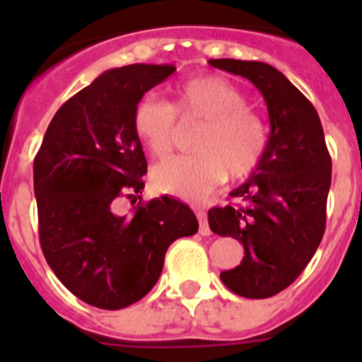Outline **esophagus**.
<instances>
[{
	"label": "esophagus",
	"mask_w": 362,
	"mask_h": 362,
	"mask_svg": "<svg viewBox=\"0 0 362 362\" xmlns=\"http://www.w3.org/2000/svg\"><path fill=\"white\" fill-rule=\"evenodd\" d=\"M196 216L197 219H199V233L201 235H210V226H209V221H206V214H204V210L201 209H196Z\"/></svg>",
	"instance_id": "esophagus-1"
}]
</instances>
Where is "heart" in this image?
<instances>
[{
    "label": "heart",
    "instance_id": "1",
    "mask_svg": "<svg viewBox=\"0 0 362 362\" xmlns=\"http://www.w3.org/2000/svg\"><path fill=\"white\" fill-rule=\"evenodd\" d=\"M201 123L192 139L196 153L166 159L152 168V183L172 196L197 201L232 181L248 179L268 150L267 123L228 79L199 76L174 90V103L145 94L134 107L132 129L153 158H165L177 139V119Z\"/></svg>",
    "mask_w": 362,
    "mask_h": 362
}]
</instances>
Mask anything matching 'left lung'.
I'll use <instances>...</instances> for the list:
<instances>
[{"label": "left lung", "instance_id": "obj_1", "mask_svg": "<svg viewBox=\"0 0 362 362\" xmlns=\"http://www.w3.org/2000/svg\"><path fill=\"white\" fill-rule=\"evenodd\" d=\"M209 63L250 79L268 107L272 132L264 161L230 192L232 203L209 210L210 230L245 246L241 264L221 272V281L238 296L267 299L288 288L317 250L332 158L317 110L279 70L241 59Z\"/></svg>", "mask_w": 362, "mask_h": 362}]
</instances>
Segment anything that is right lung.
Returning <instances> with one entry per match:
<instances>
[{
  "mask_svg": "<svg viewBox=\"0 0 362 362\" xmlns=\"http://www.w3.org/2000/svg\"><path fill=\"white\" fill-rule=\"evenodd\" d=\"M174 65L103 72L62 105L34 158L40 245L57 279L95 308L143 299L161 276L168 246L199 228L174 197L141 203L146 158L132 129L134 107ZM121 199L140 203L130 216Z\"/></svg>",
  "mask_w": 362,
  "mask_h": 362,
  "instance_id": "obj_1",
  "label": "right lung"
}]
</instances>
